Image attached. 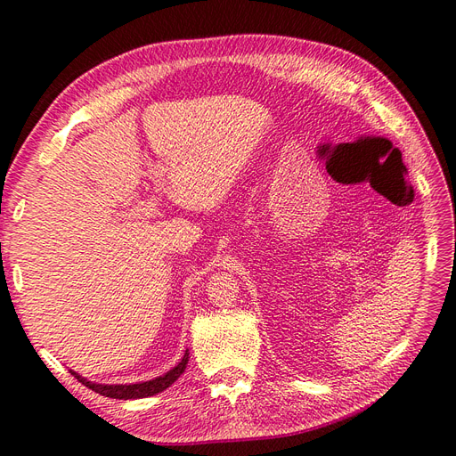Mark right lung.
I'll use <instances>...</instances> for the list:
<instances>
[{
    "mask_svg": "<svg viewBox=\"0 0 456 456\" xmlns=\"http://www.w3.org/2000/svg\"><path fill=\"white\" fill-rule=\"evenodd\" d=\"M186 364H188V351L184 353L181 362L174 370H169L166 375H162V378H156L152 381L137 383V385H98V383L86 381L85 378H81V375H77L71 370L69 371L78 379V383H83L85 387L92 388L94 392H98V395H102V396L118 398V400H135V398H147L152 395H159V392L166 390L169 385H174L181 378V373L184 371Z\"/></svg>",
    "mask_w": 456,
    "mask_h": 456,
    "instance_id": "obj_1",
    "label": "right lung"
}]
</instances>
